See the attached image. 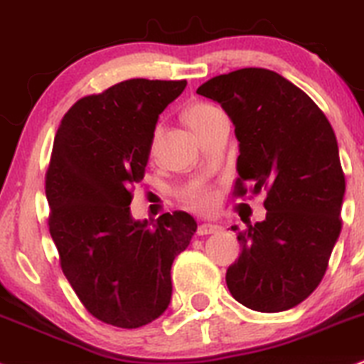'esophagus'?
Segmentation results:
<instances>
[{
    "label": "esophagus",
    "mask_w": 364,
    "mask_h": 364,
    "mask_svg": "<svg viewBox=\"0 0 364 364\" xmlns=\"http://www.w3.org/2000/svg\"><path fill=\"white\" fill-rule=\"evenodd\" d=\"M218 232H221V226H218V225L203 223L198 226V235H200V237H203V235H211V233H218Z\"/></svg>",
    "instance_id": "1"
}]
</instances>
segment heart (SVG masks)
<instances>
[{"instance_id":"b5f03b06","label":"heart","mask_w":364,"mask_h":364,"mask_svg":"<svg viewBox=\"0 0 364 364\" xmlns=\"http://www.w3.org/2000/svg\"><path fill=\"white\" fill-rule=\"evenodd\" d=\"M220 114L221 110L218 107L206 104V102H198V104H192L187 109L186 117L192 129L198 132ZM158 136H160V127L155 132V141L158 139ZM182 196L189 206L199 209V211H209V209L215 206V194H213V191L209 187L203 186V183H192L187 189H183Z\"/></svg>"}]
</instances>
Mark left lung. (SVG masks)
I'll return each instance as SVG.
<instances>
[{"mask_svg":"<svg viewBox=\"0 0 364 364\" xmlns=\"http://www.w3.org/2000/svg\"><path fill=\"white\" fill-rule=\"evenodd\" d=\"M198 93L235 124L233 196L267 192L266 220L237 233L242 254L226 286L250 310L293 309L320 284L343 228L346 177L334 129L303 90L264 68L215 76Z\"/></svg>","mask_w":364,"mask_h":364,"instance_id":"1","label":"left lung"}]
</instances>
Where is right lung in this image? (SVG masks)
Listing matches in <instances>:
<instances>
[{"instance_id": "1", "label": "right lung", "mask_w": 364, "mask_h": 364, "mask_svg": "<svg viewBox=\"0 0 364 364\" xmlns=\"http://www.w3.org/2000/svg\"><path fill=\"white\" fill-rule=\"evenodd\" d=\"M186 80H126L80 98L55 132L46 172L47 225L59 264L88 314L121 328L160 317L170 269L198 223L183 211L134 221L132 189L144 177L158 115Z\"/></svg>"}]
</instances>
